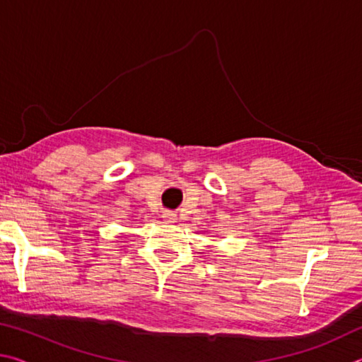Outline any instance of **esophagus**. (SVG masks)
I'll return each instance as SVG.
<instances>
[{"mask_svg":"<svg viewBox=\"0 0 362 362\" xmlns=\"http://www.w3.org/2000/svg\"><path fill=\"white\" fill-rule=\"evenodd\" d=\"M163 220H164V222H168V223H174L177 220V216L170 211H164L163 212Z\"/></svg>","mask_w":362,"mask_h":362,"instance_id":"esophagus-1","label":"esophagus"}]
</instances>
